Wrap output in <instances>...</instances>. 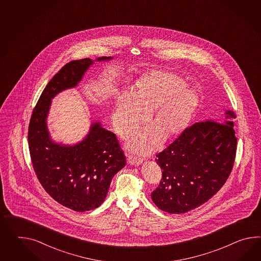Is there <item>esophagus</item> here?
<instances>
[{
  "label": "esophagus",
  "mask_w": 261,
  "mask_h": 261,
  "mask_svg": "<svg viewBox=\"0 0 261 261\" xmlns=\"http://www.w3.org/2000/svg\"><path fill=\"white\" fill-rule=\"evenodd\" d=\"M141 162H142V159H139L137 156H133V155H128L127 156V163L130 165H140Z\"/></svg>",
  "instance_id": "34e87169"
}]
</instances>
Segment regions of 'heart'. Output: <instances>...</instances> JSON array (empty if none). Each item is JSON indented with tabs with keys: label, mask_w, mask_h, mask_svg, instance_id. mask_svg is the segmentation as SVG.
Listing matches in <instances>:
<instances>
[{
	"label": "heart",
	"mask_w": 261,
	"mask_h": 261,
	"mask_svg": "<svg viewBox=\"0 0 261 261\" xmlns=\"http://www.w3.org/2000/svg\"><path fill=\"white\" fill-rule=\"evenodd\" d=\"M177 76L164 71H153L140 80L133 95L122 96L113 115V124L121 137H128L146 121L153 128L137 134L130 148L146 153L162 140L181 133L191 120L197 105V97L191 89L183 88Z\"/></svg>",
	"instance_id": "1"
}]
</instances>
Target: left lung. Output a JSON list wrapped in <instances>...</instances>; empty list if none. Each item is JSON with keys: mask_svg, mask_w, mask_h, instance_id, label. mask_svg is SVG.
<instances>
[{"mask_svg": "<svg viewBox=\"0 0 261 261\" xmlns=\"http://www.w3.org/2000/svg\"><path fill=\"white\" fill-rule=\"evenodd\" d=\"M236 115L226 111L220 121H199L186 128L155 161L162 171L152 200L163 211L185 213L207 202L232 172L237 141Z\"/></svg>", "mask_w": 261, "mask_h": 261, "instance_id": "left-lung-1", "label": "left lung"}]
</instances>
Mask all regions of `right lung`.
<instances>
[{
  "mask_svg": "<svg viewBox=\"0 0 261 261\" xmlns=\"http://www.w3.org/2000/svg\"><path fill=\"white\" fill-rule=\"evenodd\" d=\"M92 63L84 58L61 68L42 91L28 128L29 152L39 183L54 200L78 212L101 205L112 178L126 164L116 135L99 122L92 123L89 135L74 146L60 145L50 139L46 118L51 99L75 87Z\"/></svg>",
  "mask_w": 261,
  "mask_h": 261,
  "instance_id": "1",
  "label": "right lung"
}]
</instances>
